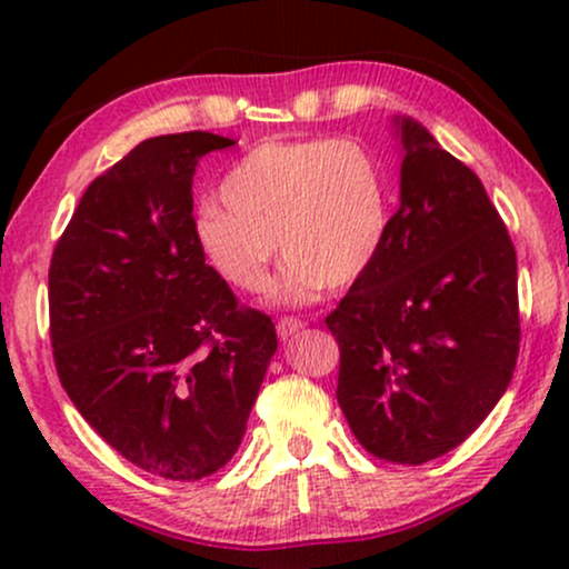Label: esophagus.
<instances>
[{"instance_id": "1", "label": "esophagus", "mask_w": 569, "mask_h": 569, "mask_svg": "<svg viewBox=\"0 0 569 569\" xmlns=\"http://www.w3.org/2000/svg\"><path fill=\"white\" fill-rule=\"evenodd\" d=\"M302 329H305L302 318L286 316V318H280V321H278V337L280 339H289L293 335H299V331H302Z\"/></svg>"}]
</instances>
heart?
I'll return each instance as SVG.
<instances>
[{
  "instance_id": "obj_1",
  "label": "heart",
  "mask_w": 569,
  "mask_h": 569,
  "mask_svg": "<svg viewBox=\"0 0 569 569\" xmlns=\"http://www.w3.org/2000/svg\"><path fill=\"white\" fill-rule=\"evenodd\" d=\"M200 202L194 238L238 291L267 286L280 246L289 262L272 286L280 305H307L345 289L380 259L390 232V179L382 160L352 139L264 141Z\"/></svg>"
}]
</instances>
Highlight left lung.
<instances>
[{
  "label": "left lung",
  "instance_id": "left-lung-1",
  "mask_svg": "<svg viewBox=\"0 0 569 569\" xmlns=\"http://www.w3.org/2000/svg\"><path fill=\"white\" fill-rule=\"evenodd\" d=\"M401 206L375 267L326 318L337 401L361 447L422 466L460 447L506 393L519 356L516 251L471 168L398 120Z\"/></svg>",
  "mask_w": 569,
  "mask_h": 569
}]
</instances>
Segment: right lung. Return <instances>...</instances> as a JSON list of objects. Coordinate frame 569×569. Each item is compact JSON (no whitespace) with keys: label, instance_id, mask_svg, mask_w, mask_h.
Returning <instances> with one entry per match:
<instances>
[{"label":"right lung","instance_id":"add662e5","mask_svg":"<svg viewBox=\"0 0 569 569\" xmlns=\"http://www.w3.org/2000/svg\"><path fill=\"white\" fill-rule=\"evenodd\" d=\"M232 139L158 136L84 189L50 259L56 371L88 426L141 471L198 481L232 460L278 350L194 238L192 176Z\"/></svg>","mask_w":569,"mask_h":569}]
</instances>
